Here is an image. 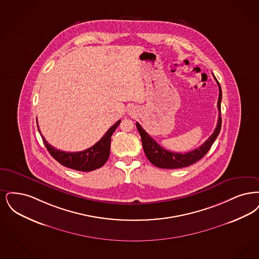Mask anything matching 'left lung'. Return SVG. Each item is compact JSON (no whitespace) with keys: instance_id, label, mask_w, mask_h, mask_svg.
<instances>
[{"instance_id":"obj_1","label":"left lung","mask_w":259,"mask_h":259,"mask_svg":"<svg viewBox=\"0 0 259 259\" xmlns=\"http://www.w3.org/2000/svg\"><path fill=\"white\" fill-rule=\"evenodd\" d=\"M218 86H219V100H218V110H219V119L217 127L214 128V132L211 135V136L203 143L202 145L198 147L197 149H194L193 151L188 152V153H175L170 152L166 149L159 146L158 143L147 134L143 130V127L136 123V127L138 130V133L141 136L142 140V146L144 153L146 155L147 158L150 160L151 163H153L155 166L159 168L176 169L182 168L191 165L198 161L208 153L211 146L213 145L215 138L221 132L222 127V116H221V102H222V89L219 81L214 77Z\"/></svg>"}]
</instances>
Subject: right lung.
<instances>
[{
	"mask_svg": "<svg viewBox=\"0 0 259 259\" xmlns=\"http://www.w3.org/2000/svg\"><path fill=\"white\" fill-rule=\"evenodd\" d=\"M120 123H121V120L116 122L106 132V134L101 137L100 141H98L94 146L90 147L89 149H86L81 152H64V151L55 149L45 140V137L41 134L40 135L46 149L58 162H60L62 165L68 168L88 172L95 169L100 168L107 161L110 154L111 136ZM38 132H40L39 127H38Z\"/></svg>",
	"mask_w": 259,
	"mask_h": 259,
	"instance_id": "obj_1",
	"label": "right lung"
}]
</instances>
